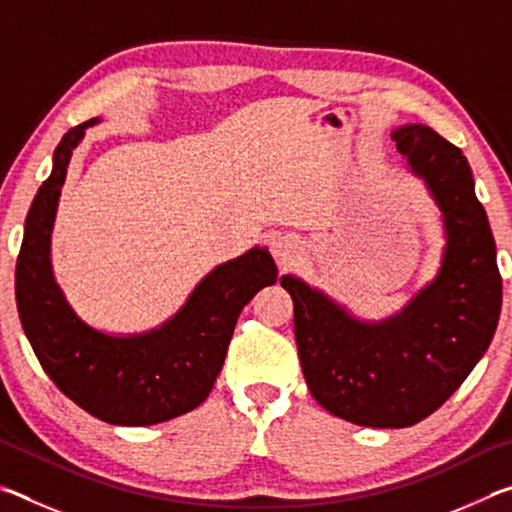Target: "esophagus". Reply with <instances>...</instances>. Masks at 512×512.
<instances>
[{"label": "esophagus", "instance_id": "obj_1", "mask_svg": "<svg viewBox=\"0 0 512 512\" xmlns=\"http://www.w3.org/2000/svg\"><path fill=\"white\" fill-rule=\"evenodd\" d=\"M298 250V239L291 235H280L273 241V253L280 264H289Z\"/></svg>", "mask_w": 512, "mask_h": 512}]
</instances>
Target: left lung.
<instances>
[{"label":"left lung","mask_w":512,"mask_h":512,"mask_svg":"<svg viewBox=\"0 0 512 512\" xmlns=\"http://www.w3.org/2000/svg\"><path fill=\"white\" fill-rule=\"evenodd\" d=\"M391 137L443 214L436 277L384 320L357 318L296 275L280 280L314 400L375 429L411 427L440 409L488 350L501 311L495 237L463 151L424 124Z\"/></svg>","instance_id":"1"}]
</instances>
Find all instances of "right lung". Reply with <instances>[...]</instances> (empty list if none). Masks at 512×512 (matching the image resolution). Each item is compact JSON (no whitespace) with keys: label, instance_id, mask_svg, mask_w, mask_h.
Masks as SVG:
<instances>
[{"label":"right lung","instance_id":"1","mask_svg":"<svg viewBox=\"0 0 512 512\" xmlns=\"http://www.w3.org/2000/svg\"><path fill=\"white\" fill-rule=\"evenodd\" d=\"M94 124L99 117L74 126L56 146L54 169L24 221L15 300L42 370L69 400L103 422L146 427L205 402L241 309L259 289L275 284L277 266L266 248H250L212 268L185 305L149 332L108 334L85 323L54 277L51 230L72 151Z\"/></svg>","mask_w":512,"mask_h":512}]
</instances>
